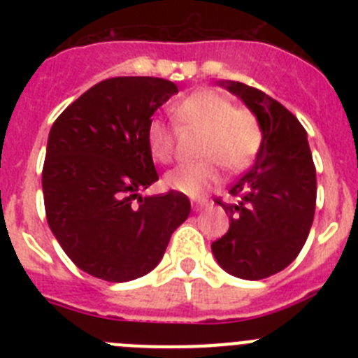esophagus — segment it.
<instances>
[{"instance_id": "1", "label": "esophagus", "mask_w": 358, "mask_h": 358, "mask_svg": "<svg viewBox=\"0 0 358 358\" xmlns=\"http://www.w3.org/2000/svg\"><path fill=\"white\" fill-rule=\"evenodd\" d=\"M208 204H210V202H208L206 199H202V201H194V202H192V208H194V211H201V210H204V208H206Z\"/></svg>"}]
</instances>
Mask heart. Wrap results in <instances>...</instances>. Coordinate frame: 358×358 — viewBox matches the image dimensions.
I'll return each mask as SVG.
<instances>
[{
	"instance_id": "obj_1",
	"label": "heart",
	"mask_w": 358,
	"mask_h": 358,
	"mask_svg": "<svg viewBox=\"0 0 358 358\" xmlns=\"http://www.w3.org/2000/svg\"><path fill=\"white\" fill-rule=\"evenodd\" d=\"M181 131H199L197 156L202 161L181 164L164 177L169 188L188 197H199L220 181V164L231 173L255 163L264 145L258 116L248 107H236L229 98L213 90H197L173 107ZM147 145L152 157L170 163L176 154V131L154 118L147 125Z\"/></svg>"
}]
</instances>
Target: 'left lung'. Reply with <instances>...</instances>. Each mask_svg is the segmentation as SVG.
<instances>
[{
    "label": "left lung",
    "instance_id": "8db88e82",
    "mask_svg": "<svg viewBox=\"0 0 358 358\" xmlns=\"http://www.w3.org/2000/svg\"><path fill=\"white\" fill-rule=\"evenodd\" d=\"M258 116L264 145L256 163L231 186L235 201L215 199L229 229L211 243L218 265L242 280H264L296 260L314 222L317 181L306 131L278 100L242 82L222 80Z\"/></svg>",
    "mask_w": 358,
    "mask_h": 358
}]
</instances>
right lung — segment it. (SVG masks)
<instances>
[{
    "label": "right lung",
    "mask_w": 358,
    "mask_h": 358,
    "mask_svg": "<svg viewBox=\"0 0 358 358\" xmlns=\"http://www.w3.org/2000/svg\"><path fill=\"white\" fill-rule=\"evenodd\" d=\"M177 85L156 77L98 82L52 125L43 166L48 226L71 262L100 280L145 276L188 218L185 194L141 197L159 179L147 125Z\"/></svg>",
    "instance_id": "add662e5"
}]
</instances>
